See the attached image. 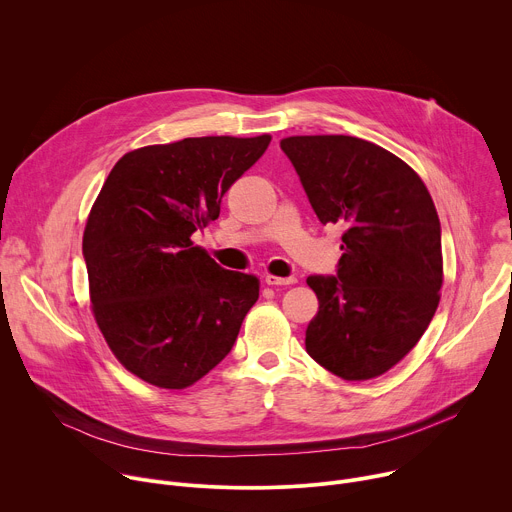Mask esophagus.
Returning a JSON list of instances; mask_svg holds the SVG:
<instances>
[{
	"label": "esophagus",
	"mask_w": 512,
	"mask_h": 512,
	"mask_svg": "<svg viewBox=\"0 0 512 512\" xmlns=\"http://www.w3.org/2000/svg\"><path fill=\"white\" fill-rule=\"evenodd\" d=\"M296 277H277V275H265L267 285H294Z\"/></svg>",
	"instance_id": "1"
}]
</instances>
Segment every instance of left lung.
Masks as SVG:
<instances>
[{"label": "left lung", "mask_w": 512, "mask_h": 512, "mask_svg": "<svg viewBox=\"0 0 512 512\" xmlns=\"http://www.w3.org/2000/svg\"><path fill=\"white\" fill-rule=\"evenodd\" d=\"M322 225L344 229L336 275H310L306 350L336 377L387 373L427 330L442 287V227L421 178L350 135L281 139Z\"/></svg>", "instance_id": "1"}]
</instances>
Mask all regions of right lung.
I'll return each mask as SVG.
<instances>
[{"mask_svg": "<svg viewBox=\"0 0 512 512\" xmlns=\"http://www.w3.org/2000/svg\"><path fill=\"white\" fill-rule=\"evenodd\" d=\"M271 137H186L125 154L89 214L83 257L95 320L123 367L184 389L221 362L259 298L192 235L221 214L225 192Z\"/></svg>", "mask_w": 512, "mask_h": 512, "instance_id": "obj_1", "label": "right lung"}]
</instances>
